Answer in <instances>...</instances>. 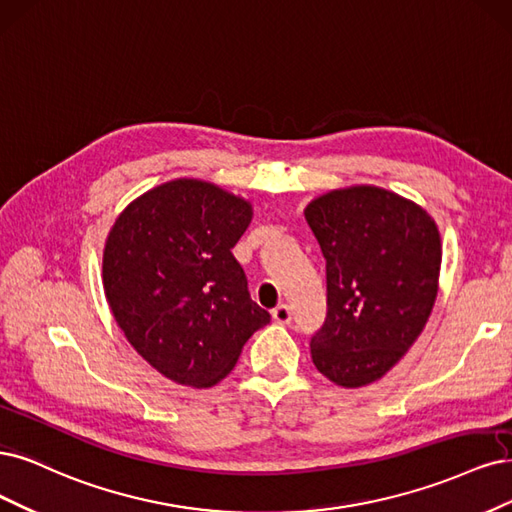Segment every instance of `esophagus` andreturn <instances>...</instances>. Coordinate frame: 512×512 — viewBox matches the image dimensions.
<instances>
[{"mask_svg": "<svg viewBox=\"0 0 512 512\" xmlns=\"http://www.w3.org/2000/svg\"><path fill=\"white\" fill-rule=\"evenodd\" d=\"M272 317L276 323H289L291 321V308L287 304H278L274 310H272Z\"/></svg>", "mask_w": 512, "mask_h": 512, "instance_id": "esophagus-1", "label": "esophagus"}]
</instances>
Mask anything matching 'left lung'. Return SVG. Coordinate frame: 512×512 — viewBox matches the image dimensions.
Masks as SVG:
<instances>
[{"label":"left lung","mask_w":512,"mask_h":512,"mask_svg":"<svg viewBox=\"0 0 512 512\" xmlns=\"http://www.w3.org/2000/svg\"><path fill=\"white\" fill-rule=\"evenodd\" d=\"M325 257L327 319L310 338L329 381L364 387L387 374L430 319L440 234L430 214L378 187L329 191L304 210Z\"/></svg>","instance_id":"8db88e82"}]
</instances>
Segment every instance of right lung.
<instances>
[{
    "mask_svg": "<svg viewBox=\"0 0 512 512\" xmlns=\"http://www.w3.org/2000/svg\"><path fill=\"white\" fill-rule=\"evenodd\" d=\"M251 204L180 178L131 202L104 249V291L129 344L166 378L212 387L270 312L251 300L232 249Z\"/></svg>",
    "mask_w": 512,
    "mask_h": 512,
    "instance_id": "obj_1",
    "label": "right lung"
}]
</instances>
